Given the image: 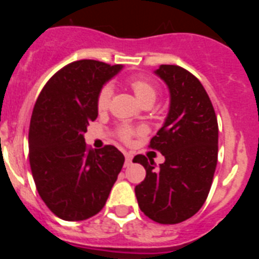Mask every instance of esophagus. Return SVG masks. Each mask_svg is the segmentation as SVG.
I'll list each match as a JSON object with an SVG mask.
<instances>
[{
  "instance_id": "esophagus-1",
  "label": "esophagus",
  "mask_w": 259,
  "mask_h": 259,
  "mask_svg": "<svg viewBox=\"0 0 259 259\" xmlns=\"http://www.w3.org/2000/svg\"><path fill=\"white\" fill-rule=\"evenodd\" d=\"M124 157H125V166H130L132 163V158H134V154L132 153H124Z\"/></svg>"
}]
</instances>
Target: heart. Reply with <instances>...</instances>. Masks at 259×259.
<instances>
[{"label":"heart","mask_w":259,"mask_h":259,"mask_svg":"<svg viewBox=\"0 0 259 259\" xmlns=\"http://www.w3.org/2000/svg\"><path fill=\"white\" fill-rule=\"evenodd\" d=\"M130 85H131L132 91L135 92L136 97L145 104H153L155 101V97H157V88H155L154 84L152 81L146 79H134L130 81ZM111 96H113V87L110 84H106L101 88L100 93H98L97 97V109L100 111H104L107 109L110 104V100H111ZM135 134V130L130 125H123L119 130V135L122 137L123 140H130V137Z\"/></svg>","instance_id":"obj_1"}]
</instances>
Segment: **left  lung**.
<instances>
[{"instance_id": "left-lung-1", "label": "left lung", "mask_w": 259, "mask_h": 259, "mask_svg": "<svg viewBox=\"0 0 259 259\" xmlns=\"http://www.w3.org/2000/svg\"><path fill=\"white\" fill-rule=\"evenodd\" d=\"M154 74L170 92V107L162 128L150 140L164 162L139 154L145 179L135 187L140 210L152 221L176 224L193 217L210 192L218 161V122L206 91L189 71L161 65Z\"/></svg>"}]
</instances>
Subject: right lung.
<instances>
[{
  "label": "right lung",
  "mask_w": 259,
  "mask_h": 259,
  "mask_svg": "<svg viewBox=\"0 0 259 259\" xmlns=\"http://www.w3.org/2000/svg\"><path fill=\"white\" fill-rule=\"evenodd\" d=\"M122 65L81 59L53 75L31 116L29 164L40 197L58 218L85 221L102 210L124 155L113 145L92 150L84 134L98 115V93Z\"/></svg>",
  "instance_id": "add662e5"
}]
</instances>
